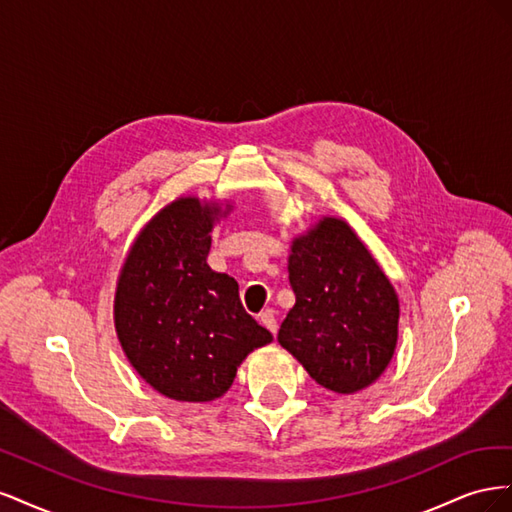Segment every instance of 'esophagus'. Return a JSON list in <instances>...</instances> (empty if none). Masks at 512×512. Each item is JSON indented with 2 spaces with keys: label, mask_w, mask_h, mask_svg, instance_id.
Listing matches in <instances>:
<instances>
[{
  "label": "esophagus",
  "mask_w": 512,
  "mask_h": 512,
  "mask_svg": "<svg viewBox=\"0 0 512 512\" xmlns=\"http://www.w3.org/2000/svg\"><path fill=\"white\" fill-rule=\"evenodd\" d=\"M258 320H260L262 327L269 329L273 335L277 333V318H275V312H273V309H265V312H262V314L258 316Z\"/></svg>",
  "instance_id": "34e87169"
}]
</instances>
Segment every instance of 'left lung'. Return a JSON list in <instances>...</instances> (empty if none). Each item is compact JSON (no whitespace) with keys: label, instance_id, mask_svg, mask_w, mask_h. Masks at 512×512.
I'll return each mask as SVG.
<instances>
[{"label":"left lung","instance_id":"obj_1","mask_svg":"<svg viewBox=\"0 0 512 512\" xmlns=\"http://www.w3.org/2000/svg\"><path fill=\"white\" fill-rule=\"evenodd\" d=\"M288 277L297 301L277 342L333 393L374 384L397 348L399 299L352 226L322 215L294 237Z\"/></svg>","mask_w":512,"mask_h":512}]
</instances>
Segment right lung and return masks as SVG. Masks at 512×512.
I'll return each mask as SVG.
<instances>
[{"label":"right lung","mask_w":512,"mask_h":512,"mask_svg":"<svg viewBox=\"0 0 512 512\" xmlns=\"http://www.w3.org/2000/svg\"><path fill=\"white\" fill-rule=\"evenodd\" d=\"M224 200L179 196L138 232L115 288V331L130 365L175 401L222 397L245 356L273 335L245 312L239 284L207 265Z\"/></svg>","instance_id":"obj_1"}]
</instances>
